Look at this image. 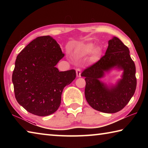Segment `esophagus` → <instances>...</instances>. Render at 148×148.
Instances as JSON below:
<instances>
[{
    "label": "esophagus",
    "instance_id": "1",
    "mask_svg": "<svg viewBox=\"0 0 148 148\" xmlns=\"http://www.w3.org/2000/svg\"><path fill=\"white\" fill-rule=\"evenodd\" d=\"M76 76L78 77H80L82 76H81V70H80L79 69H76Z\"/></svg>",
    "mask_w": 148,
    "mask_h": 148
}]
</instances>
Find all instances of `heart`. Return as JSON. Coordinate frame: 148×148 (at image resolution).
<instances>
[{
    "label": "heart",
    "instance_id": "1",
    "mask_svg": "<svg viewBox=\"0 0 148 148\" xmlns=\"http://www.w3.org/2000/svg\"><path fill=\"white\" fill-rule=\"evenodd\" d=\"M95 47L94 44L91 43V42H88V43L84 44L82 46H80L77 49V53H78L79 56H87V55L89 54L93 50ZM101 54V49L99 47L95 48L93 51H92V55L95 57H97L99 56V55Z\"/></svg>",
    "mask_w": 148,
    "mask_h": 148
}]
</instances>
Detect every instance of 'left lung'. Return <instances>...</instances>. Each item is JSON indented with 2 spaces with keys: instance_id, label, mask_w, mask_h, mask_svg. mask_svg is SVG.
<instances>
[{
  "instance_id": "8db88e82",
  "label": "left lung",
  "mask_w": 148,
  "mask_h": 148,
  "mask_svg": "<svg viewBox=\"0 0 148 148\" xmlns=\"http://www.w3.org/2000/svg\"><path fill=\"white\" fill-rule=\"evenodd\" d=\"M129 49L117 37L108 41L105 55L87 67L81 76L85 77V96L92 108L112 114L121 110L129 103L136 87V67ZM124 71L122 77L115 86H108L99 79L112 68Z\"/></svg>"
}]
</instances>
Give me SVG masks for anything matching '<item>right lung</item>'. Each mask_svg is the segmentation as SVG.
<instances>
[{
    "instance_id": "1",
    "label": "right lung",
    "mask_w": 148,
    "mask_h": 148,
    "mask_svg": "<svg viewBox=\"0 0 148 148\" xmlns=\"http://www.w3.org/2000/svg\"><path fill=\"white\" fill-rule=\"evenodd\" d=\"M64 56L50 36L37 37L17 56L12 74L15 97L27 112L47 116L59 108L64 87L76 76L75 70L59 72L56 67Z\"/></svg>"
}]
</instances>
